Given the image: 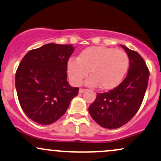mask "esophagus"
I'll return each mask as SVG.
<instances>
[{
    "mask_svg": "<svg viewBox=\"0 0 161 161\" xmlns=\"http://www.w3.org/2000/svg\"><path fill=\"white\" fill-rule=\"evenodd\" d=\"M86 89H79V94H82V93L85 92H86Z\"/></svg>",
    "mask_w": 161,
    "mask_h": 161,
    "instance_id": "obj_1",
    "label": "esophagus"
}]
</instances>
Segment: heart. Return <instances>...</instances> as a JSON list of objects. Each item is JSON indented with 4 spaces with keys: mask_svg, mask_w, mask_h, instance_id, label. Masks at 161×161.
<instances>
[{
    "mask_svg": "<svg viewBox=\"0 0 161 161\" xmlns=\"http://www.w3.org/2000/svg\"><path fill=\"white\" fill-rule=\"evenodd\" d=\"M128 56L125 52L105 47H91L80 53L77 59L67 63V73L75 86H79L85 77L91 75L86 81L89 87L110 90L118 86L128 67Z\"/></svg>",
    "mask_w": 161,
    "mask_h": 161,
    "instance_id": "obj_1",
    "label": "heart"
}]
</instances>
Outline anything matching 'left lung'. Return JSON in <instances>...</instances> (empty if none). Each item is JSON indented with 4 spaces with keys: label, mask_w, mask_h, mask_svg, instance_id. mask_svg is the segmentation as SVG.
<instances>
[{
    "label": "left lung",
    "mask_w": 161,
    "mask_h": 161,
    "mask_svg": "<svg viewBox=\"0 0 161 161\" xmlns=\"http://www.w3.org/2000/svg\"><path fill=\"white\" fill-rule=\"evenodd\" d=\"M121 47L129 58L128 75L114 89L97 93L94 102L89 107L95 122L108 129L123 126L135 115L144 99L149 79V70L141 55L125 46Z\"/></svg>",
    "instance_id": "8db88e82"
}]
</instances>
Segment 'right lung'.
I'll list each match as a JSON object with an SVG mask.
<instances>
[{"instance_id": "add662e5", "label": "right lung", "mask_w": 161, "mask_h": 161, "mask_svg": "<svg viewBox=\"0 0 161 161\" xmlns=\"http://www.w3.org/2000/svg\"><path fill=\"white\" fill-rule=\"evenodd\" d=\"M72 45L49 43L32 49L19 64L15 86L23 111L30 119L47 125L60 118L79 88L67 82V63Z\"/></svg>"}]
</instances>
